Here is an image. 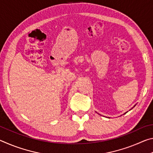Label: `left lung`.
<instances>
[{"instance_id": "8db88e82", "label": "left lung", "mask_w": 153, "mask_h": 153, "mask_svg": "<svg viewBox=\"0 0 153 153\" xmlns=\"http://www.w3.org/2000/svg\"><path fill=\"white\" fill-rule=\"evenodd\" d=\"M135 106H136V105H134V107H135ZM132 108H133V107H132ZM132 108H131V109H132ZM131 109H130V110H131ZM127 112H128V111H127ZM127 112H126V113H127ZM126 113H124V114H126Z\"/></svg>"}]
</instances>
